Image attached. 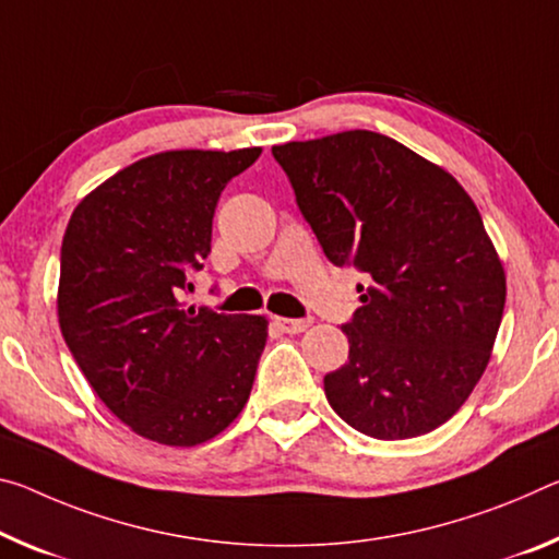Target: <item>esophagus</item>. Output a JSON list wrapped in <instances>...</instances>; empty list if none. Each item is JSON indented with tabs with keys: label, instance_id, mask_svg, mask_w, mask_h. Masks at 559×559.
I'll list each match as a JSON object with an SVG mask.
<instances>
[{
	"label": "esophagus",
	"instance_id": "obj_1",
	"mask_svg": "<svg viewBox=\"0 0 559 559\" xmlns=\"http://www.w3.org/2000/svg\"><path fill=\"white\" fill-rule=\"evenodd\" d=\"M273 323L283 333H304L313 321L311 318H273Z\"/></svg>",
	"mask_w": 559,
	"mask_h": 559
}]
</instances>
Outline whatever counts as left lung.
<instances>
[{
  "label": "left lung",
  "mask_w": 559,
  "mask_h": 559,
  "mask_svg": "<svg viewBox=\"0 0 559 559\" xmlns=\"http://www.w3.org/2000/svg\"><path fill=\"white\" fill-rule=\"evenodd\" d=\"M273 158L333 265L366 273L343 333L348 362L323 378L328 403L378 440L436 430L490 360L504 271L463 186L376 131L290 141Z\"/></svg>",
  "instance_id": "left-lung-1"
}]
</instances>
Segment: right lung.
I'll list each match as a JSON object with an SVG mask.
<instances>
[{
	"label": "right lung",
	"instance_id": "right-lung-1",
	"mask_svg": "<svg viewBox=\"0 0 559 559\" xmlns=\"http://www.w3.org/2000/svg\"><path fill=\"white\" fill-rule=\"evenodd\" d=\"M261 148L166 152L114 174L61 241L59 325L88 385L141 438L191 448L251 395L265 318L183 308L221 191Z\"/></svg>",
	"mask_w": 559,
	"mask_h": 559
}]
</instances>
